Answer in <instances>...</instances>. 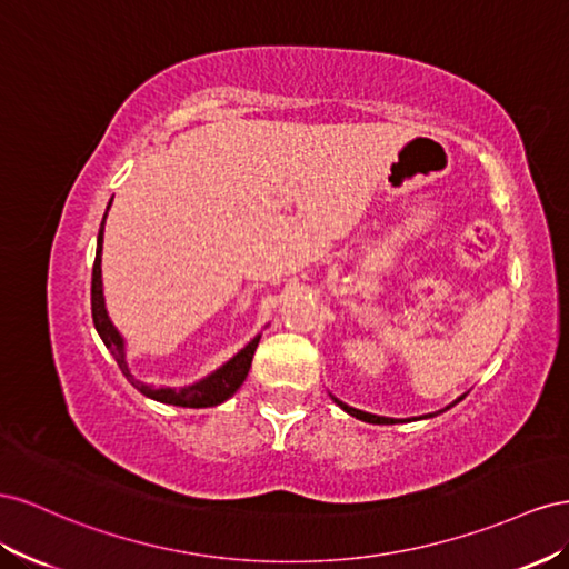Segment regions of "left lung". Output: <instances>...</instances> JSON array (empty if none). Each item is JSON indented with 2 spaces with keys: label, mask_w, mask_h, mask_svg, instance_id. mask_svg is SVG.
<instances>
[{
  "label": "left lung",
  "mask_w": 569,
  "mask_h": 569,
  "mask_svg": "<svg viewBox=\"0 0 569 569\" xmlns=\"http://www.w3.org/2000/svg\"><path fill=\"white\" fill-rule=\"evenodd\" d=\"M336 400V398H333ZM462 400V398H460ZM340 408H343L348 415H352V417H357V419H362V421H369V425H396V419H388V417H377V415H369V412H362V410H355V408H348L346 402H340V400H336ZM458 402V400H456ZM452 402V405H456ZM448 410V408H446ZM431 417V415H429Z\"/></svg>",
  "instance_id": "left-lung-1"
}]
</instances>
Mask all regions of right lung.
Masks as SVG:
<instances>
[{
    "instance_id": "right-lung-1",
    "label": "right lung",
    "mask_w": 569,
    "mask_h": 569,
    "mask_svg": "<svg viewBox=\"0 0 569 569\" xmlns=\"http://www.w3.org/2000/svg\"><path fill=\"white\" fill-rule=\"evenodd\" d=\"M107 217V214H104ZM102 231H104V221L100 226V236H97V254H94V264H92V290H90V302H92V321L94 329L100 333L102 343L107 346V350L111 352L113 360H117L119 369L123 371V377L131 381L142 396H148L152 400L167 402V405H178V408H212V405H219L223 400H229L238 388L246 381L252 357L259 343V336H254L250 343L242 348L233 360L226 362L223 367H219L214 375H209L207 379L192 383L188 388H152L148 383L138 381L131 371H128L126 365V352H123V338L119 336V331L113 329V323L107 317L104 310V296H102Z\"/></svg>"
}]
</instances>
